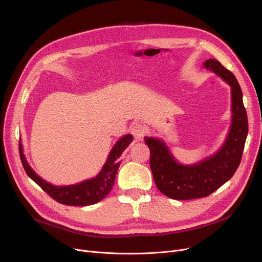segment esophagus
Segmentation results:
<instances>
[{
  "instance_id": "34e87169",
  "label": "esophagus",
  "mask_w": 262,
  "mask_h": 262,
  "mask_svg": "<svg viewBox=\"0 0 262 262\" xmlns=\"http://www.w3.org/2000/svg\"><path fill=\"white\" fill-rule=\"evenodd\" d=\"M145 133H146V128L141 123L135 124L132 128V134L135 137V139L137 140H142L143 137L145 136Z\"/></svg>"
}]
</instances>
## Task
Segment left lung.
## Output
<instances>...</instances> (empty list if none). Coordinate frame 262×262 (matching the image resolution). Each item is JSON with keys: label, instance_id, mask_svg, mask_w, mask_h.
<instances>
[{"label": "left lung", "instance_id": "1", "mask_svg": "<svg viewBox=\"0 0 262 262\" xmlns=\"http://www.w3.org/2000/svg\"><path fill=\"white\" fill-rule=\"evenodd\" d=\"M204 67L221 76L231 87L232 123L222 148L198 164L183 166L174 160L163 142L148 137L144 139L149 148V167L155 184L161 193L173 200L208 196L230 180L241 162L249 132L242 91L235 75L215 59L206 60Z\"/></svg>", "mask_w": 262, "mask_h": 262}]
</instances>
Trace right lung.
Wrapping results in <instances>:
<instances>
[{
	"label": "right lung",
	"instance_id": "add662e5",
	"mask_svg": "<svg viewBox=\"0 0 262 262\" xmlns=\"http://www.w3.org/2000/svg\"><path fill=\"white\" fill-rule=\"evenodd\" d=\"M132 141V135L124 136L112 149L106 163L98 176L72 186L58 187L45 182L29 166L24 157L21 143H19V153L22 166L26 174L54 201L68 206H88L102 201L112 191L121 163L120 157Z\"/></svg>",
	"mask_w": 262,
	"mask_h": 262
}]
</instances>
